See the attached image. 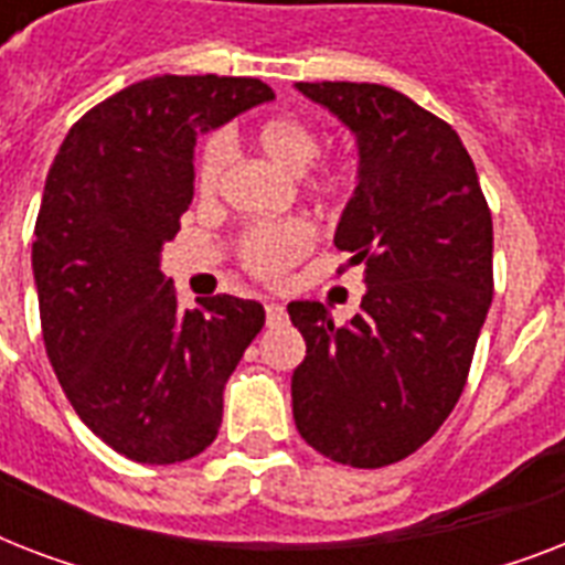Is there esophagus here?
Instances as JSON below:
<instances>
[{
	"label": "esophagus",
	"mask_w": 565,
	"mask_h": 565,
	"mask_svg": "<svg viewBox=\"0 0 565 565\" xmlns=\"http://www.w3.org/2000/svg\"><path fill=\"white\" fill-rule=\"evenodd\" d=\"M284 319V305H278V301H266V322L269 326H278Z\"/></svg>",
	"instance_id": "1"
}]
</instances>
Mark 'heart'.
I'll return each instance as SVG.
<instances>
[{"instance_id": "obj_1", "label": "heart", "mask_w": 565, "mask_h": 565, "mask_svg": "<svg viewBox=\"0 0 565 565\" xmlns=\"http://www.w3.org/2000/svg\"><path fill=\"white\" fill-rule=\"evenodd\" d=\"M257 149L278 163L287 172H305L310 163L319 158V135L308 122L296 117H275L266 119L264 126L257 128L255 135ZM231 163V143L225 135L207 137V143L199 158V170H195V190L202 199H213L225 184ZM354 188L352 170L343 167H319L310 175V190L322 199H343ZM313 234L305 222H269V225H255L248 228L239 239V260L248 273L257 278H281L296 260L310 252Z\"/></svg>"}]
</instances>
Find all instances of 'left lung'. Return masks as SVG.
<instances>
[{"label": "left lung", "mask_w": 565, "mask_h": 565, "mask_svg": "<svg viewBox=\"0 0 565 565\" xmlns=\"http://www.w3.org/2000/svg\"><path fill=\"white\" fill-rule=\"evenodd\" d=\"M358 140V188L334 246L363 264L366 296L337 326L290 301L308 354L292 419L334 463L381 469L425 446L455 411L492 301V216L448 122L384 84H296Z\"/></svg>", "instance_id": "obj_1"}]
</instances>
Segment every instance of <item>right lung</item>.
<instances>
[{"label":"right lung","instance_id":"obj_1","mask_svg":"<svg viewBox=\"0 0 565 565\" xmlns=\"http://www.w3.org/2000/svg\"><path fill=\"white\" fill-rule=\"evenodd\" d=\"M269 99L257 78L154 75L87 110L52 161L31 246L43 343L75 413L128 460L202 455L264 328V305L225 292L181 308L161 248L193 202L195 137Z\"/></svg>","mask_w":565,"mask_h":565}]
</instances>
